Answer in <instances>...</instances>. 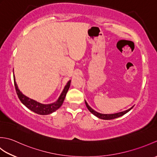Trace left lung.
Instances as JSON below:
<instances>
[{"mask_svg": "<svg viewBox=\"0 0 157 157\" xmlns=\"http://www.w3.org/2000/svg\"><path fill=\"white\" fill-rule=\"evenodd\" d=\"M85 103H86V107L88 108V109L89 110L90 112L91 113H92V114L94 115H95L96 117H97L98 118L101 119H105V120H110V119H113L119 117L123 116V115H125V113L129 112L130 110H131L133 107H134V106H133L132 107H131V108L128 109V110H126V111L119 112V113H113V114H103V113H98L97 111H94V109H92L90 106L88 105L87 102H86V101H85Z\"/></svg>", "mask_w": 157, "mask_h": 157, "instance_id": "1", "label": "left lung"}]
</instances>
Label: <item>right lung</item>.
<instances>
[{"label":"right lung","instance_id":"obj_1","mask_svg":"<svg viewBox=\"0 0 157 157\" xmlns=\"http://www.w3.org/2000/svg\"><path fill=\"white\" fill-rule=\"evenodd\" d=\"M13 79H14V85L16 90L17 94L21 102L26 106V107L28 108L29 110H31L32 111L42 115L51 114V113L55 112L58 109L61 107V105H63V101H64L65 100L67 92L69 88L70 84H71V80H69L67 83L66 86H65L64 89H63L61 95L59 96L57 101H56L55 102L51 103V104H42V103L37 102L35 101V100H33L32 98H29L28 96L23 94L18 88V86L16 84L15 78L14 75H13Z\"/></svg>","mask_w":157,"mask_h":157}]
</instances>
